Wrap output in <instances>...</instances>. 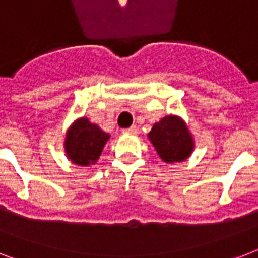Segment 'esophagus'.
<instances>
[{"label": "esophagus", "mask_w": 258, "mask_h": 258, "mask_svg": "<svg viewBox=\"0 0 258 258\" xmlns=\"http://www.w3.org/2000/svg\"><path fill=\"white\" fill-rule=\"evenodd\" d=\"M125 134H130V135H137L138 133H139V130H138L137 125H131L130 128H125L124 130Z\"/></svg>", "instance_id": "34e87169"}]
</instances>
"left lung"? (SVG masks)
<instances>
[{
  "instance_id": "obj_1",
  "label": "left lung",
  "mask_w": 258,
  "mask_h": 258,
  "mask_svg": "<svg viewBox=\"0 0 258 258\" xmlns=\"http://www.w3.org/2000/svg\"><path fill=\"white\" fill-rule=\"evenodd\" d=\"M149 138L165 162H182L191 154L192 139L184 123L176 116H166L155 123Z\"/></svg>"
}]
</instances>
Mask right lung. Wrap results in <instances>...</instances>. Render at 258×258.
Segmentation results:
<instances>
[{
    "label": "right lung",
    "instance_id": "obj_1",
    "mask_svg": "<svg viewBox=\"0 0 258 258\" xmlns=\"http://www.w3.org/2000/svg\"><path fill=\"white\" fill-rule=\"evenodd\" d=\"M108 138V134L103 133L97 125L83 117L67 134V154L75 165L88 166L89 163H95Z\"/></svg>",
    "mask_w": 258,
    "mask_h": 258
}]
</instances>
